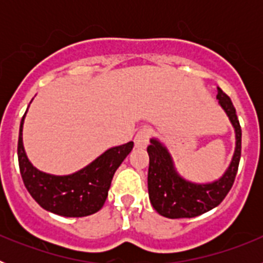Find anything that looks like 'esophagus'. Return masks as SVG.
I'll return each instance as SVG.
<instances>
[{
  "instance_id": "obj_1",
  "label": "esophagus",
  "mask_w": 263,
  "mask_h": 263,
  "mask_svg": "<svg viewBox=\"0 0 263 263\" xmlns=\"http://www.w3.org/2000/svg\"><path fill=\"white\" fill-rule=\"evenodd\" d=\"M152 136V130L148 127H142L137 132L136 137H134V143H136V147L143 148L148 145V139Z\"/></svg>"
}]
</instances>
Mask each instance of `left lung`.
<instances>
[{"instance_id": "1", "label": "left lung", "mask_w": 263, "mask_h": 263, "mask_svg": "<svg viewBox=\"0 0 263 263\" xmlns=\"http://www.w3.org/2000/svg\"><path fill=\"white\" fill-rule=\"evenodd\" d=\"M217 100L231 120L236 132L233 159L221 178L213 183L199 184L183 179L176 173L168 150L158 139H150L147 146V188L152 205L159 215L168 218L196 217L221 203L231 191L241 158V126L232 100L217 88Z\"/></svg>"}]
</instances>
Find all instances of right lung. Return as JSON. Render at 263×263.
I'll list each match as a JSON object with an SVG mask.
<instances>
[{
	"instance_id": "1",
	"label": "right lung",
	"mask_w": 263,
	"mask_h": 263,
	"mask_svg": "<svg viewBox=\"0 0 263 263\" xmlns=\"http://www.w3.org/2000/svg\"><path fill=\"white\" fill-rule=\"evenodd\" d=\"M26 115V113H25ZM22 117L18 138V163L25 187L43 208L64 217H84L103 208L116 170L132 152L134 143L106 150L90 164L71 175L57 176L42 173L30 163L22 142Z\"/></svg>"
}]
</instances>
